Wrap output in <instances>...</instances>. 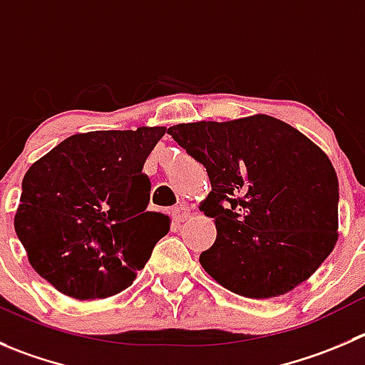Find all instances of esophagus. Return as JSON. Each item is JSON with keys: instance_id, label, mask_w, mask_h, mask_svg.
Here are the masks:
<instances>
[{"instance_id": "esophagus-1", "label": "esophagus", "mask_w": 365, "mask_h": 365, "mask_svg": "<svg viewBox=\"0 0 365 365\" xmlns=\"http://www.w3.org/2000/svg\"><path fill=\"white\" fill-rule=\"evenodd\" d=\"M190 213H192V210H190L188 204H179V206L173 207V211H172L173 220H175L177 224H180V222H185L186 218L190 217Z\"/></svg>"}]
</instances>
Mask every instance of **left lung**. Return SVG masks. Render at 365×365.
I'll use <instances>...</instances> for the list:
<instances>
[{"instance_id":"8db88e82","label":"left lung","mask_w":365,"mask_h":365,"mask_svg":"<svg viewBox=\"0 0 365 365\" xmlns=\"http://www.w3.org/2000/svg\"><path fill=\"white\" fill-rule=\"evenodd\" d=\"M168 134L210 175L199 210L215 218L217 240L199 262L224 289L251 299L283 296L328 258L339 238V180L303 133L252 114L179 123Z\"/></svg>"}]
</instances>
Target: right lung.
<instances>
[{
    "label": "right lung",
    "instance_id": "right-lung-1",
    "mask_svg": "<svg viewBox=\"0 0 365 365\" xmlns=\"http://www.w3.org/2000/svg\"><path fill=\"white\" fill-rule=\"evenodd\" d=\"M166 127L73 134L23 177L14 217L30 265L73 299L128 289L170 218L147 211L145 161Z\"/></svg>",
    "mask_w": 365,
    "mask_h": 365
}]
</instances>
